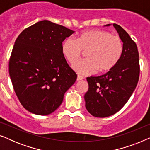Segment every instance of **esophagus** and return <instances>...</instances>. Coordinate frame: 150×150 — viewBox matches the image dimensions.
<instances>
[{"label": "esophagus", "mask_w": 150, "mask_h": 150, "mask_svg": "<svg viewBox=\"0 0 150 150\" xmlns=\"http://www.w3.org/2000/svg\"><path fill=\"white\" fill-rule=\"evenodd\" d=\"M83 76H81L78 75L77 79H76V80H77L78 81H81V80H83Z\"/></svg>", "instance_id": "esophagus-1"}]
</instances>
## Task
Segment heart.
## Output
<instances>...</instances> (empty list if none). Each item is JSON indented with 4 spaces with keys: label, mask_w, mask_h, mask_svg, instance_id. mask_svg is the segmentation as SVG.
I'll return each instance as SVG.
<instances>
[{
    "label": "heart",
    "mask_w": 150,
    "mask_h": 150,
    "mask_svg": "<svg viewBox=\"0 0 150 150\" xmlns=\"http://www.w3.org/2000/svg\"><path fill=\"white\" fill-rule=\"evenodd\" d=\"M82 50H88V58L77 62ZM61 51L70 64L77 62L72 68L77 73L90 74L97 71L104 74L117 65L122 58L124 45L120 37L112 35L106 30L93 29L81 33L76 40L65 39L61 45Z\"/></svg>",
    "instance_id": "obj_1"
}]
</instances>
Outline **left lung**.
<instances>
[{
	"instance_id": "obj_1",
	"label": "left lung",
	"mask_w": 150,
	"mask_h": 150,
	"mask_svg": "<svg viewBox=\"0 0 150 150\" xmlns=\"http://www.w3.org/2000/svg\"><path fill=\"white\" fill-rule=\"evenodd\" d=\"M113 26L124 45L122 58L105 74L87 78L89 89L85 94V106L96 117H106L118 112L130 99L139 79V55L136 43L122 26L117 24Z\"/></svg>"
}]
</instances>
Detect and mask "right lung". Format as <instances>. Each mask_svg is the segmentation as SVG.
<instances>
[{
    "instance_id": "obj_1",
    "label": "right lung",
    "mask_w": 150,
    "mask_h": 150,
    "mask_svg": "<svg viewBox=\"0 0 150 150\" xmlns=\"http://www.w3.org/2000/svg\"><path fill=\"white\" fill-rule=\"evenodd\" d=\"M74 31L42 20L24 29L16 39L9 72L16 96L32 113L47 115L57 109L77 75L69 66L61 45Z\"/></svg>"
}]
</instances>
